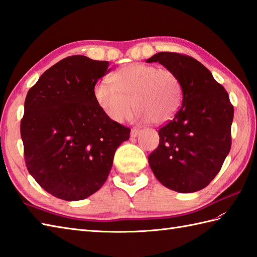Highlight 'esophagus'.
Listing matches in <instances>:
<instances>
[{"mask_svg": "<svg viewBox=\"0 0 257 257\" xmlns=\"http://www.w3.org/2000/svg\"><path fill=\"white\" fill-rule=\"evenodd\" d=\"M140 134V130L137 129V128H133L132 129V133H130V135H132V137H137V136Z\"/></svg>", "mask_w": 257, "mask_h": 257, "instance_id": "esophagus-1", "label": "esophagus"}]
</instances>
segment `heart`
I'll list each match as a JSON object with an SVG mask.
<instances>
[{"mask_svg": "<svg viewBox=\"0 0 257 257\" xmlns=\"http://www.w3.org/2000/svg\"><path fill=\"white\" fill-rule=\"evenodd\" d=\"M94 98L100 110L113 121L121 122L132 114L143 121L162 124L172 119L182 100V84L169 68L130 64L112 73L107 81L97 84Z\"/></svg>", "mask_w": 257, "mask_h": 257, "instance_id": "heart-1", "label": "heart"}]
</instances>
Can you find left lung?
<instances>
[{
	"label": "left lung",
	"instance_id": "8db88e82",
	"mask_svg": "<svg viewBox=\"0 0 257 257\" xmlns=\"http://www.w3.org/2000/svg\"><path fill=\"white\" fill-rule=\"evenodd\" d=\"M172 69L182 84L181 107L159 129V146L148 161L165 187L181 193L205 188L231 149L234 108L227 91L193 57L161 52L147 59Z\"/></svg>",
	"mask_w": 257,
	"mask_h": 257
}]
</instances>
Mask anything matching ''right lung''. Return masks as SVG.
I'll list each match as a JSON object with an SVG mask.
<instances>
[{
	"label": "right lung",
	"instance_id": "add662e5",
	"mask_svg": "<svg viewBox=\"0 0 257 257\" xmlns=\"http://www.w3.org/2000/svg\"><path fill=\"white\" fill-rule=\"evenodd\" d=\"M109 63L83 55L62 59L27 92L21 137L31 176L66 201L88 198L106 182L130 128L97 106L94 88Z\"/></svg>",
	"mask_w": 257,
	"mask_h": 257
}]
</instances>
